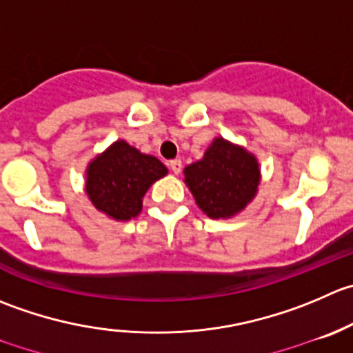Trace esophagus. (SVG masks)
<instances>
[{
  "instance_id": "1",
  "label": "esophagus",
  "mask_w": 353,
  "mask_h": 353,
  "mask_svg": "<svg viewBox=\"0 0 353 353\" xmlns=\"http://www.w3.org/2000/svg\"><path fill=\"white\" fill-rule=\"evenodd\" d=\"M169 167L174 174H179L181 169H183V162H181L179 159H174L169 162Z\"/></svg>"
}]
</instances>
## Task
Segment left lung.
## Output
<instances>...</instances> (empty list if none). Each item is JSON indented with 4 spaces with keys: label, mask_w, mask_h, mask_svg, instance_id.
<instances>
[{
    "label": "left lung",
    "mask_w": 353,
    "mask_h": 353,
    "mask_svg": "<svg viewBox=\"0 0 353 353\" xmlns=\"http://www.w3.org/2000/svg\"><path fill=\"white\" fill-rule=\"evenodd\" d=\"M183 172L198 208L210 219H231L245 210L262 177L256 157L221 136Z\"/></svg>",
    "instance_id": "8db88e82"
}]
</instances>
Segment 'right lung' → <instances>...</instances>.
<instances>
[{"label": "right lung", "instance_id": "right-lung-1", "mask_svg": "<svg viewBox=\"0 0 353 353\" xmlns=\"http://www.w3.org/2000/svg\"><path fill=\"white\" fill-rule=\"evenodd\" d=\"M167 172L157 157L117 139L85 167V194L91 205L108 219L131 221L141 212L150 186Z\"/></svg>", "mask_w": 353, "mask_h": 353}]
</instances>
